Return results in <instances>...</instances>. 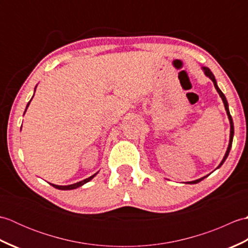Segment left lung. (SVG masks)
Returning a JSON list of instances; mask_svg holds the SVG:
<instances>
[{"instance_id": "obj_1", "label": "left lung", "mask_w": 248, "mask_h": 248, "mask_svg": "<svg viewBox=\"0 0 248 248\" xmlns=\"http://www.w3.org/2000/svg\"><path fill=\"white\" fill-rule=\"evenodd\" d=\"M202 69L203 70V72H204V75H205V77H208L210 80H211L212 82H213V84H214V87H215V89H217V92L218 93V94H219V97L222 98V100H223V103H224V107H225V109H226V113H227V116H228V119H229V123H230V136H229V145H228V147H227V150H226V154H225V155H224V157H223V160H222V162L219 163V165L215 168V170H218V168L222 166L223 164H224V162L226 161V159H227V156H228V155H229V152H230V149H231V146H232V140H233V134H234V128H233V121H232V118H231V115H230V112H229V107H228V102H227V99H226V97H225V94L223 93V92L220 91V89L218 88V86H217V80H215V77H214V75L213 73L211 72V70L209 69L208 67H202ZM209 176V175H208ZM208 176H204V177H202V178H199V179H197V180H194V181H187V182H186V184H195V183H198V182H200L202 180H203V179L205 178V177H208Z\"/></svg>"}]
</instances>
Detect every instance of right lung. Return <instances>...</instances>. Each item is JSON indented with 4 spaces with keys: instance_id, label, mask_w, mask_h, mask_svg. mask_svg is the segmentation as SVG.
<instances>
[{
    "instance_id": "obj_1",
    "label": "right lung",
    "mask_w": 248,
    "mask_h": 248,
    "mask_svg": "<svg viewBox=\"0 0 248 248\" xmlns=\"http://www.w3.org/2000/svg\"><path fill=\"white\" fill-rule=\"evenodd\" d=\"M36 87H37V85L35 86V89H34V94H35V91H36ZM34 97V96H33ZM33 97H31V99H33ZM31 99L29 101V103H28V105H26V108H25V110H24V114H25V112H26V109H28V108H29V105H30V103H31ZM23 114V115H24ZM21 127H22V125H21ZM99 171H97L96 173H93V176H91L89 178H86V179H84V180H82V181H78V182H77V183H73V184H69V186H57V184H53V183H50L52 186L53 187H55V188H59V189H62V191H68V189H75V188H78V187H80V186H84V184L85 183H87V182H89L92 180V179L97 175Z\"/></svg>"
}]
</instances>
